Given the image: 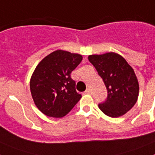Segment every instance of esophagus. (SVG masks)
I'll list each match as a JSON object with an SVG mask.
<instances>
[{"label": "esophagus", "mask_w": 155, "mask_h": 155, "mask_svg": "<svg viewBox=\"0 0 155 155\" xmlns=\"http://www.w3.org/2000/svg\"><path fill=\"white\" fill-rule=\"evenodd\" d=\"M91 92V90L90 89V88H87V89H86V91H85L86 94H90Z\"/></svg>", "instance_id": "1"}]
</instances>
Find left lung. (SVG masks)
Returning a JSON list of instances; mask_svg holds the SVG:
<instances>
[{"label":"left lung","mask_w":155,"mask_h":155,"mask_svg":"<svg viewBox=\"0 0 155 155\" xmlns=\"http://www.w3.org/2000/svg\"><path fill=\"white\" fill-rule=\"evenodd\" d=\"M103 80L108 95L98 107L106 116L116 118L130 110L137 101L139 84L134 71L125 59L116 53L88 56Z\"/></svg>","instance_id":"left-lung-1"}]
</instances>
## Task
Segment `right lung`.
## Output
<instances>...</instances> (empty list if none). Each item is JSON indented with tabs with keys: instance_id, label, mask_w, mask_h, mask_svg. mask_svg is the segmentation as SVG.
I'll list each match as a JSON object with an SVG mask.
<instances>
[{
	"instance_id": "obj_1",
	"label": "right lung",
	"mask_w": 155,
	"mask_h": 155,
	"mask_svg": "<svg viewBox=\"0 0 155 155\" xmlns=\"http://www.w3.org/2000/svg\"><path fill=\"white\" fill-rule=\"evenodd\" d=\"M82 56L56 50L40 61L30 80V90L36 107L46 116L61 118L81 98L77 92L71 72L79 65Z\"/></svg>"
}]
</instances>
